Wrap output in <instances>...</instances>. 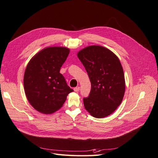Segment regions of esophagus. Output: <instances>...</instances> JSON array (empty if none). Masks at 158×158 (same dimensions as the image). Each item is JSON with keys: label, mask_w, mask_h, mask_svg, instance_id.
I'll use <instances>...</instances> for the list:
<instances>
[{"label": "esophagus", "mask_w": 158, "mask_h": 158, "mask_svg": "<svg viewBox=\"0 0 158 158\" xmlns=\"http://www.w3.org/2000/svg\"><path fill=\"white\" fill-rule=\"evenodd\" d=\"M79 89H80V87H79V86H77V87H75L74 89H73V90H74V91H75V92H79Z\"/></svg>", "instance_id": "1"}]
</instances>
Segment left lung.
I'll return each instance as SVG.
<instances>
[{
	"label": "left lung",
	"mask_w": 158,
	"mask_h": 158,
	"mask_svg": "<svg viewBox=\"0 0 158 158\" xmlns=\"http://www.w3.org/2000/svg\"><path fill=\"white\" fill-rule=\"evenodd\" d=\"M77 56L88 73L91 90L83 98L85 109L96 118L112 114L121 104L125 90L123 69L117 56L100 46H89Z\"/></svg>",
	"instance_id": "1"
}]
</instances>
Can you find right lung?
Segmentation results:
<instances>
[{"mask_svg": "<svg viewBox=\"0 0 158 158\" xmlns=\"http://www.w3.org/2000/svg\"><path fill=\"white\" fill-rule=\"evenodd\" d=\"M69 53L65 47L46 48L28 63L23 77L26 97L40 113L52 114L63 106L73 90L67 85L60 70Z\"/></svg>", "mask_w": 158, "mask_h": 158, "instance_id": "obj_1", "label": "right lung"}]
</instances>
